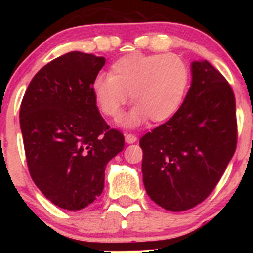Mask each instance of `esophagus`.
<instances>
[{
    "label": "esophagus",
    "instance_id": "34e87169",
    "mask_svg": "<svg viewBox=\"0 0 253 253\" xmlns=\"http://www.w3.org/2000/svg\"><path fill=\"white\" fill-rule=\"evenodd\" d=\"M138 140V138L134 135V134H125V142L128 143V144H133Z\"/></svg>",
    "mask_w": 253,
    "mask_h": 253
}]
</instances>
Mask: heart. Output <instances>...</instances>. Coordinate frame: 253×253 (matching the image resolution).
<instances>
[{"mask_svg": "<svg viewBox=\"0 0 253 253\" xmlns=\"http://www.w3.org/2000/svg\"><path fill=\"white\" fill-rule=\"evenodd\" d=\"M189 81V67L177 55L131 53L111 64L109 77L96 78L92 92L100 110L111 119L119 118L129 95L134 107L122 124L137 128L148 119H171L184 102Z\"/></svg>", "mask_w": 253, "mask_h": 253, "instance_id": "b5f03b06", "label": "heart"}]
</instances>
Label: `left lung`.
Listing matches in <instances>:
<instances>
[{
	"instance_id": "8db88e82",
	"label": "left lung",
	"mask_w": 253,
	"mask_h": 253,
	"mask_svg": "<svg viewBox=\"0 0 253 253\" xmlns=\"http://www.w3.org/2000/svg\"><path fill=\"white\" fill-rule=\"evenodd\" d=\"M191 76L177 113L139 142L147 194L169 211L205 200L237 146L236 99L227 80L208 60L193 62Z\"/></svg>"
}]
</instances>
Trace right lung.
I'll use <instances>...</instances> for the list:
<instances>
[{
	"mask_svg": "<svg viewBox=\"0 0 253 253\" xmlns=\"http://www.w3.org/2000/svg\"><path fill=\"white\" fill-rule=\"evenodd\" d=\"M105 58L71 51L34 76L20 106V128L30 176L46 199L80 210L104 190L107 162L124 137L100 115L92 84Z\"/></svg>",
	"mask_w": 253,
	"mask_h": 253,
	"instance_id": "add662e5",
	"label": "right lung"
}]
</instances>
